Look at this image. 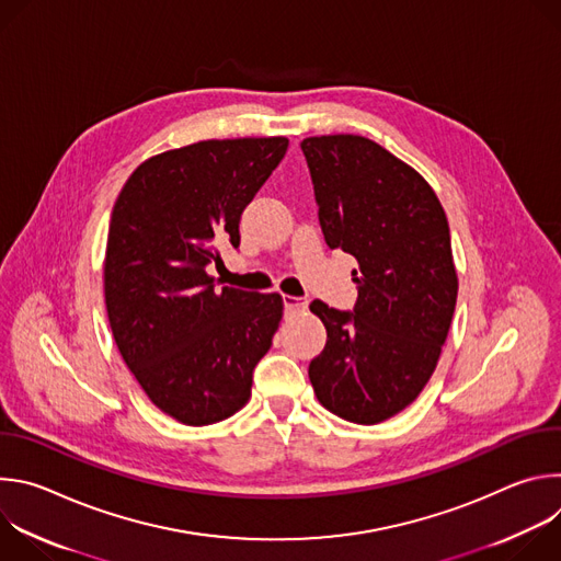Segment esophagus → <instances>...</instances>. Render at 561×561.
<instances>
[{"instance_id":"esophagus-1","label":"esophagus","mask_w":561,"mask_h":561,"mask_svg":"<svg viewBox=\"0 0 561 561\" xmlns=\"http://www.w3.org/2000/svg\"><path fill=\"white\" fill-rule=\"evenodd\" d=\"M282 301H284V310H286V312H297V310H304V308H306V299H301V297L282 295Z\"/></svg>"}]
</instances>
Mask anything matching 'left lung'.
Returning a JSON list of instances; mask_svg holds the SVG:
<instances>
[{
  "instance_id": "1",
  "label": "left lung",
  "mask_w": 561,
  "mask_h": 561,
  "mask_svg": "<svg viewBox=\"0 0 561 561\" xmlns=\"http://www.w3.org/2000/svg\"><path fill=\"white\" fill-rule=\"evenodd\" d=\"M319 226L357 260L353 310L314 299L327 346L308 377L322 407L379 424L413 404L431 379L457 301L446 213L428 182L359 135L306 137Z\"/></svg>"
}]
</instances>
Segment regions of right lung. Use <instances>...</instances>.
Listing matches in <instances>:
<instances>
[{"label": "right lung", "instance_id": "add662e5", "mask_svg": "<svg viewBox=\"0 0 561 561\" xmlns=\"http://www.w3.org/2000/svg\"><path fill=\"white\" fill-rule=\"evenodd\" d=\"M286 137L208 139L146 159L111 215L104 295L115 344L150 402L188 426L242 409L268 353L277 293L217 288L219 244L277 169Z\"/></svg>", "mask_w": 561, "mask_h": 561}]
</instances>
